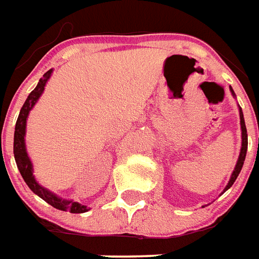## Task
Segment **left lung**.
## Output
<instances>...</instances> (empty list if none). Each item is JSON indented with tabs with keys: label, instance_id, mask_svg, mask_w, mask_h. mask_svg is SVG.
<instances>
[{
	"label": "left lung",
	"instance_id": "1",
	"mask_svg": "<svg viewBox=\"0 0 259 259\" xmlns=\"http://www.w3.org/2000/svg\"><path fill=\"white\" fill-rule=\"evenodd\" d=\"M230 91H232V95L234 96V92H233L232 88H230ZM240 125H241V150H240V156H238V160L237 163H236V167L233 170L232 177L229 180V183H227L226 188L223 190V192L227 191V190L234 184V181H236V179L238 177V174L241 171V168H243L244 160H245V153H247V146H248V138H247V128H245V122H244V115L241 109H240Z\"/></svg>",
	"mask_w": 259,
	"mask_h": 259
}]
</instances>
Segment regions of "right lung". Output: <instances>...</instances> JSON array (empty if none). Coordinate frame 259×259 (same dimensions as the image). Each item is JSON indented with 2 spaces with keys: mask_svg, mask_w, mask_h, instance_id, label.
I'll use <instances>...</instances> for the list:
<instances>
[{
  "mask_svg": "<svg viewBox=\"0 0 259 259\" xmlns=\"http://www.w3.org/2000/svg\"><path fill=\"white\" fill-rule=\"evenodd\" d=\"M51 72L53 69L47 71L43 78L38 80L37 86L30 92V95L27 96L26 102L23 103L21 109V113H19V117L16 120L15 125V134H14V156H15V162L16 166L21 171L22 177L25 180V183L27 184V187L32 190L36 195L45 199L46 202L50 203L51 206H54L56 209H60V210H69L71 213H83V212H88L89 209L86 208L85 205H80L78 202H74V201H68V199H62V198L57 197L56 194H53L49 190H46L45 187L38 184L34 176H33V166L29 156H27L26 152V145H25V134H26V120L27 115H29V111L33 109V106L36 104V102L38 100V97L41 96V93L45 91V86L47 83V80L51 76Z\"/></svg>",
  "mask_w": 259,
  "mask_h": 259,
  "instance_id": "right-lung-1",
  "label": "right lung"
}]
</instances>
